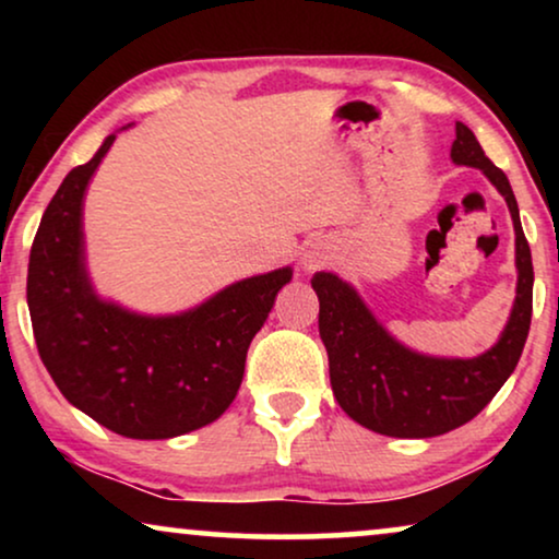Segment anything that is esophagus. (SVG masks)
Segmentation results:
<instances>
[{"instance_id":"esophagus-1","label":"esophagus","mask_w":559,"mask_h":559,"mask_svg":"<svg viewBox=\"0 0 559 559\" xmlns=\"http://www.w3.org/2000/svg\"><path fill=\"white\" fill-rule=\"evenodd\" d=\"M328 262V257L323 251H310V254H305V270H318V266H323Z\"/></svg>"}]
</instances>
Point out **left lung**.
Wrapping results in <instances>:
<instances>
[{
  "label": "left lung",
  "instance_id": "1",
  "mask_svg": "<svg viewBox=\"0 0 559 559\" xmlns=\"http://www.w3.org/2000/svg\"><path fill=\"white\" fill-rule=\"evenodd\" d=\"M450 157L484 170L507 198L516 231V300L499 343L478 358H430L396 343L381 328L354 287L331 272H318L320 338L331 364V386L341 409L358 425L389 438H435L471 423L516 369L532 323V251L519 221L507 175L480 150L476 134L457 121Z\"/></svg>",
  "mask_w": 559,
  "mask_h": 559
}]
</instances>
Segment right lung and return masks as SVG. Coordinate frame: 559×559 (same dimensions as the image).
Here are the masks:
<instances>
[{
  "label": "right lung",
  "mask_w": 559,
  "mask_h": 559,
  "mask_svg": "<svg viewBox=\"0 0 559 559\" xmlns=\"http://www.w3.org/2000/svg\"><path fill=\"white\" fill-rule=\"evenodd\" d=\"M117 136L73 167L43 213L27 266V305L45 369L73 407L134 440L213 423L241 386L249 343L293 272L236 282L201 308L142 318L102 302L83 266L81 203Z\"/></svg>",
  "instance_id": "add662e5"
}]
</instances>
